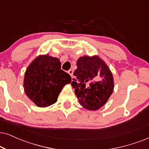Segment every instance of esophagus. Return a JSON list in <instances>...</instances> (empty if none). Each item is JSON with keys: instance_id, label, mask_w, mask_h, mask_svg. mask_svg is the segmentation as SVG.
Masks as SVG:
<instances>
[{"instance_id": "1", "label": "esophagus", "mask_w": 149, "mask_h": 149, "mask_svg": "<svg viewBox=\"0 0 149 149\" xmlns=\"http://www.w3.org/2000/svg\"><path fill=\"white\" fill-rule=\"evenodd\" d=\"M73 71L72 70V69H69V70L68 71V73L70 75L71 77L73 76Z\"/></svg>"}]
</instances>
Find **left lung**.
Here are the masks:
<instances>
[{
    "label": "left lung",
    "instance_id": "obj_1",
    "mask_svg": "<svg viewBox=\"0 0 149 149\" xmlns=\"http://www.w3.org/2000/svg\"><path fill=\"white\" fill-rule=\"evenodd\" d=\"M73 76L71 86L80 105L88 110L101 108L113 91L111 71L97 56L79 58Z\"/></svg>",
    "mask_w": 149,
    "mask_h": 149
}]
</instances>
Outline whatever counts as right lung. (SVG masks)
<instances>
[{
    "label": "right lung",
    "instance_id": "1",
    "mask_svg": "<svg viewBox=\"0 0 149 149\" xmlns=\"http://www.w3.org/2000/svg\"><path fill=\"white\" fill-rule=\"evenodd\" d=\"M71 78L61 69L57 58L40 55L32 61L24 73V90L27 96L39 107L50 106Z\"/></svg>",
    "mask_w": 149,
    "mask_h": 149
}]
</instances>
